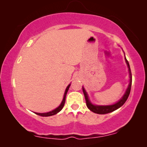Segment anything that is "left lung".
<instances>
[{
	"label": "left lung",
	"instance_id": "obj_1",
	"mask_svg": "<svg viewBox=\"0 0 147 147\" xmlns=\"http://www.w3.org/2000/svg\"><path fill=\"white\" fill-rule=\"evenodd\" d=\"M124 58H125L126 63L127 64L128 68V72H129V83H128V86L127 89H126L125 93L123 95V96L120 98V99L118 100L117 102H116L115 104H111V105H95V104H93L90 101L89 99V97H88L87 92L86 91L85 88L82 86V90H83V92L84 94V96H85V99L86 102V106L87 107L89 108V109L91 110L92 112H94V113L98 114H108L110 113V112H112L114 111V110L118 109V108L121 107V106L123 105V104L125 103L126 100L128 99V96H129L130 92V89H131V85H132V74H131V70H130V67L129 65V63L126 59L125 56H124Z\"/></svg>",
	"mask_w": 147,
	"mask_h": 147
}]
</instances>
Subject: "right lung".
I'll return each instance as SVG.
<instances>
[{
	"label": "right lung",
	"mask_w": 147,
	"mask_h": 147,
	"mask_svg": "<svg viewBox=\"0 0 147 147\" xmlns=\"http://www.w3.org/2000/svg\"><path fill=\"white\" fill-rule=\"evenodd\" d=\"M70 85H71V84H69V85H68V86H67V88H66L65 91V93H64V95H63V100H62L61 104H60V105H59V106H58L57 108H56L55 109L51 110V111H50V112H45V113H38V112H35V113L36 114H37V115L41 116H50L55 115V114H57L58 112H59L61 111V110H62V108H63L64 104H65L66 95H67V91H68V90H69V87H70Z\"/></svg>",
	"instance_id": "1"
}]
</instances>
